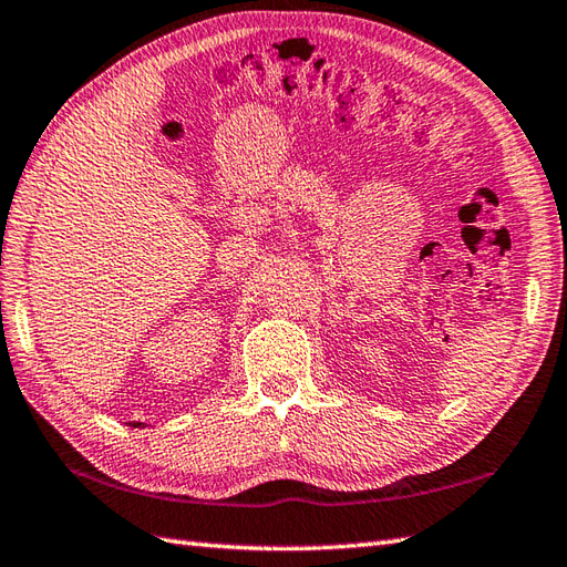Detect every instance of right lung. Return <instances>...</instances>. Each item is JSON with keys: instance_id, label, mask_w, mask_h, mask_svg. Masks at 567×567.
I'll use <instances>...</instances> for the list:
<instances>
[{"instance_id": "obj_1", "label": "right lung", "mask_w": 567, "mask_h": 567, "mask_svg": "<svg viewBox=\"0 0 567 567\" xmlns=\"http://www.w3.org/2000/svg\"><path fill=\"white\" fill-rule=\"evenodd\" d=\"M133 426H141V422H135V424H133Z\"/></svg>"}]
</instances>
